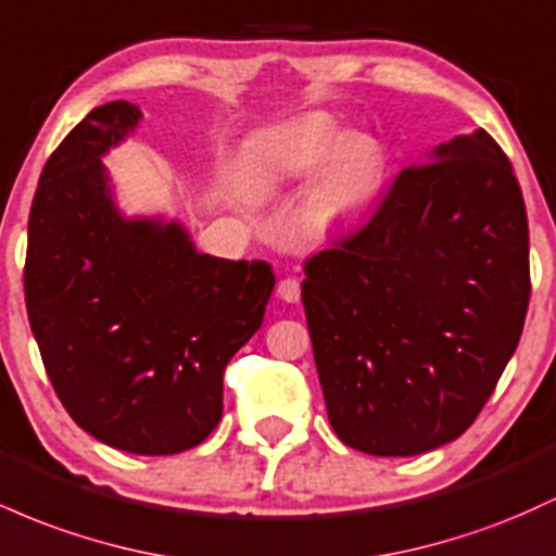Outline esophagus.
I'll return each instance as SVG.
<instances>
[{
	"label": "esophagus",
	"mask_w": 556,
	"mask_h": 556,
	"mask_svg": "<svg viewBox=\"0 0 556 556\" xmlns=\"http://www.w3.org/2000/svg\"><path fill=\"white\" fill-rule=\"evenodd\" d=\"M277 295L282 298L285 303H298V301H301V282H298V279H292V277L282 279V282L277 285Z\"/></svg>",
	"instance_id": "1"
}]
</instances>
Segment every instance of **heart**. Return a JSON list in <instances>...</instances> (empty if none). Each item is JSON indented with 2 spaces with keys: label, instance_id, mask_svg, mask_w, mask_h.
Masks as SVG:
<instances>
[{
  "label": "heart",
  "instance_id": "obj_1",
  "mask_svg": "<svg viewBox=\"0 0 556 556\" xmlns=\"http://www.w3.org/2000/svg\"><path fill=\"white\" fill-rule=\"evenodd\" d=\"M386 179V152L369 134H343L314 113L271 142L258 157L261 192L274 194L311 181L306 213L319 229L362 216Z\"/></svg>",
  "mask_w": 556,
  "mask_h": 556
}]
</instances>
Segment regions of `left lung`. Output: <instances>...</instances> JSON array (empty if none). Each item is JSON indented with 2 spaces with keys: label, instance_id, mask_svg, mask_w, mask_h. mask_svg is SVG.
I'll list each match as a JSON object with an SVG mask.
<instances>
[{
  "label": "left lung",
  "instance_id": "8db88e82",
  "mask_svg": "<svg viewBox=\"0 0 556 556\" xmlns=\"http://www.w3.org/2000/svg\"><path fill=\"white\" fill-rule=\"evenodd\" d=\"M327 417L345 446L414 456L456 441L520 343L528 216L483 129L399 174L369 224L306 261Z\"/></svg>",
  "mask_w": 556,
  "mask_h": 556
}]
</instances>
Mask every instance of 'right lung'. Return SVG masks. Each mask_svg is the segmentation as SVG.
Wrapping results in <instances>:
<instances>
[{
    "label": "right lung",
    "mask_w": 556,
    "mask_h": 556,
    "mask_svg": "<svg viewBox=\"0 0 556 556\" xmlns=\"http://www.w3.org/2000/svg\"><path fill=\"white\" fill-rule=\"evenodd\" d=\"M142 110L94 108L41 170L23 285L30 332L73 422L108 446L179 454L224 412V369L264 321L266 261L198 253L179 222L126 218L102 155Z\"/></svg>",
    "instance_id": "add662e5"
}]
</instances>
